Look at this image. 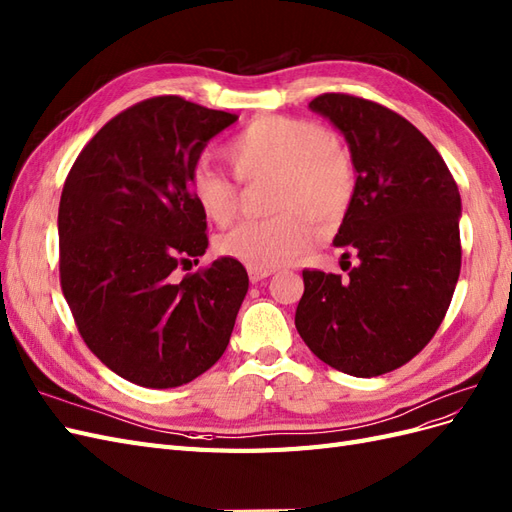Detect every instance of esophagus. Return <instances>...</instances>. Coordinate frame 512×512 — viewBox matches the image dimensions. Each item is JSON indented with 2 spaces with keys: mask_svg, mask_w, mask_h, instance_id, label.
<instances>
[{
  "mask_svg": "<svg viewBox=\"0 0 512 512\" xmlns=\"http://www.w3.org/2000/svg\"><path fill=\"white\" fill-rule=\"evenodd\" d=\"M272 274V270H259V268H248V279H251V283H259L268 279V276Z\"/></svg>",
  "mask_w": 512,
  "mask_h": 512,
  "instance_id": "obj_1",
  "label": "esophagus"
}]
</instances>
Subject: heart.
<instances>
[{"label": "heart", "instance_id": "b5f03b06", "mask_svg": "<svg viewBox=\"0 0 512 512\" xmlns=\"http://www.w3.org/2000/svg\"><path fill=\"white\" fill-rule=\"evenodd\" d=\"M225 158L242 184L272 180L266 221L242 223L216 240V251L248 268L274 270L300 257L315 225H337L356 195V163L345 143L313 120L268 115L233 137ZM188 191L199 212L227 227L240 210V188L210 165H197Z\"/></svg>", "mask_w": 512, "mask_h": 512}]
</instances>
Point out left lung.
Listing matches in <instances>:
<instances>
[{
	"mask_svg": "<svg viewBox=\"0 0 512 512\" xmlns=\"http://www.w3.org/2000/svg\"><path fill=\"white\" fill-rule=\"evenodd\" d=\"M309 107L341 130L354 156L356 195L334 244L354 251L358 266L347 276L302 270L296 328L332 369L377 377L420 354L446 317L461 270L459 188L397 111L334 92Z\"/></svg>",
	"mask_w": 512,
	"mask_h": 512,
	"instance_id": "8db88e82",
	"label": "left lung"
}]
</instances>
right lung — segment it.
I'll return each mask as SVG.
<instances>
[{
	"label": "right lung",
	"mask_w": 512,
	"mask_h": 512,
	"mask_svg": "<svg viewBox=\"0 0 512 512\" xmlns=\"http://www.w3.org/2000/svg\"><path fill=\"white\" fill-rule=\"evenodd\" d=\"M238 120L154 96L87 141L57 214L60 285L81 339L145 388L193 382L223 356L248 274L236 259L180 276L208 248L188 178L206 143Z\"/></svg>",
	"instance_id": "add662e5"
}]
</instances>
